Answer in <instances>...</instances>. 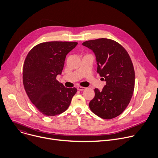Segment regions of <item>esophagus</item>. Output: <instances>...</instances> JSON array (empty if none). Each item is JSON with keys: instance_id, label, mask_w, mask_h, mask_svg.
I'll use <instances>...</instances> for the list:
<instances>
[{"instance_id": "1", "label": "esophagus", "mask_w": 158, "mask_h": 158, "mask_svg": "<svg viewBox=\"0 0 158 158\" xmlns=\"http://www.w3.org/2000/svg\"><path fill=\"white\" fill-rule=\"evenodd\" d=\"M85 89H86L85 87H82V86H78L77 87V89L79 91H83V90H85Z\"/></svg>"}]
</instances>
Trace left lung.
I'll return each instance as SVG.
<instances>
[{
	"instance_id": "8db88e82",
	"label": "left lung",
	"mask_w": 158,
	"mask_h": 158,
	"mask_svg": "<svg viewBox=\"0 0 158 158\" xmlns=\"http://www.w3.org/2000/svg\"><path fill=\"white\" fill-rule=\"evenodd\" d=\"M82 45L95 54L97 72L106 82L102 91L94 89L89 108L102 119H113L123 113L133 96L135 70L131 58L119 43L110 39L87 40Z\"/></svg>"
}]
</instances>
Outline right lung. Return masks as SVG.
Instances as JSON below:
<instances>
[{
	"instance_id": "add662e5",
	"label": "right lung",
	"mask_w": 158,
	"mask_h": 158,
	"mask_svg": "<svg viewBox=\"0 0 158 158\" xmlns=\"http://www.w3.org/2000/svg\"><path fill=\"white\" fill-rule=\"evenodd\" d=\"M77 44L67 41L42 43L31 49L25 60V90L38 110L47 116L65 112L77 91L76 88H65L56 79L64 69L66 55Z\"/></svg>"
}]
</instances>
